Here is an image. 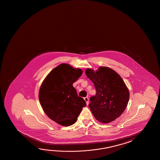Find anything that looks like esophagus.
<instances>
[{"instance_id":"1","label":"esophagus","mask_w":160,"mask_h":160,"mask_svg":"<svg viewBox=\"0 0 160 160\" xmlns=\"http://www.w3.org/2000/svg\"><path fill=\"white\" fill-rule=\"evenodd\" d=\"M84 100H85V102H86L87 105H88L89 104V98H88V97H85V98H84Z\"/></svg>"}]
</instances>
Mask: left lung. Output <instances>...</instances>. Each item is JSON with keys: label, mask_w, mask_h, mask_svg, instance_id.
<instances>
[{"label": "left lung", "mask_w": 160, "mask_h": 160, "mask_svg": "<svg viewBox=\"0 0 160 160\" xmlns=\"http://www.w3.org/2000/svg\"><path fill=\"white\" fill-rule=\"evenodd\" d=\"M85 74L96 88V95L90 98L89 104L95 118L107 124L119 118L129 98V92L122 78L107 67H100L96 71L87 69Z\"/></svg>", "instance_id": "left-lung-1"}]
</instances>
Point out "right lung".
<instances>
[{
    "mask_svg": "<svg viewBox=\"0 0 160 160\" xmlns=\"http://www.w3.org/2000/svg\"><path fill=\"white\" fill-rule=\"evenodd\" d=\"M82 73L81 69L62 63L49 72L40 87L39 99L44 113L62 126L74 124L86 106L73 87Z\"/></svg>",
    "mask_w": 160,
    "mask_h": 160,
    "instance_id": "obj_1",
    "label": "right lung"
}]
</instances>
